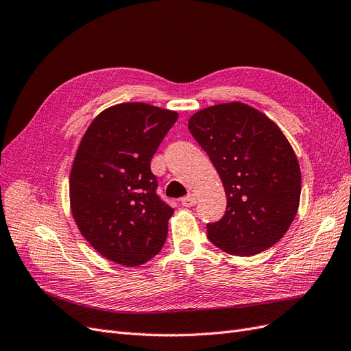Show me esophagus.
Instances as JSON below:
<instances>
[{"label": "esophagus", "instance_id": "obj_1", "mask_svg": "<svg viewBox=\"0 0 351 351\" xmlns=\"http://www.w3.org/2000/svg\"><path fill=\"white\" fill-rule=\"evenodd\" d=\"M180 202H182L183 206H193V205H196L197 197H196L195 195H189V196H186V197L180 199Z\"/></svg>", "mask_w": 351, "mask_h": 351}]
</instances>
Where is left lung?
Masks as SVG:
<instances>
[{
	"label": "left lung",
	"mask_w": 351,
	"mask_h": 351,
	"mask_svg": "<svg viewBox=\"0 0 351 351\" xmlns=\"http://www.w3.org/2000/svg\"><path fill=\"white\" fill-rule=\"evenodd\" d=\"M189 130L214 164L227 196L226 215L208 224V239L236 256L274 246L290 228L302 192L299 161L280 127L234 101L195 112Z\"/></svg>",
	"instance_id": "left-lung-1"
}]
</instances>
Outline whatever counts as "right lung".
Here are the masks:
<instances>
[{"label": "right lung", "mask_w": 351, "mask_h": 351, "mask_svg": "<svg viewBox=\"0 0 351 351\" xmlns=\"http://www.w3.org/2000/svg\"><path fill=\"white\" fill-rule=\"evenodd\" d=\"M178 114L145 102L95 117L70 173V209L82 236L104 258L139 267L162 249L174 209L158 197L151 159Z\"/></svg>", "instance_id": "obj_1"}]
</instances>
